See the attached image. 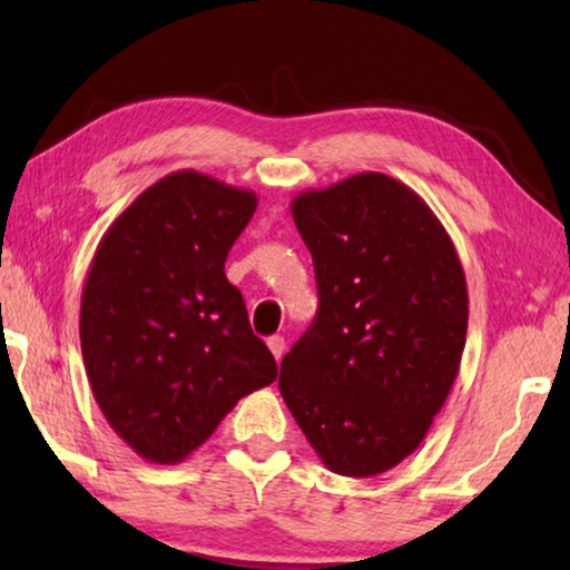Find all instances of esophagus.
Returning <instances> with one entry per match:
<instances>
[{
  "instance_id": "1",
  "label": "esophagus",
  "mask_w": 570,
  "mask_h": 570,
  "mask_svg": "<svg viewBox=\"0 0 570 570\" xmlns=\"http://www.w3.org/2000/svg\"><path fill=\"white\" fill-rule=\"evenodd\" d=\"M268 350H272V354L276 356V360H282L284 356V350H286V342H284V336H268Z\"/></svg>"
}]
</instances>
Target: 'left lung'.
I'll return each mask as SVG.
<instances>
[{
	"label": "left lung",
	"instance_id": "1",
	"mask_svg": "<svg viewBox=\"0 0 570 570\" xmlns=\"http://www.w3.org/2000/svg\"><path fill=\"white\" fill-rule=\"evenodd\" d=\"M320 312L284 356L286 407L336 475L372 478L412 455L460 372L468 284L432 208L384 173L292 200Z\"/></svg>",
	"mask_w": 570,
	"mask_h": 570
}]
</instances>
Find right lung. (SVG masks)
<instances>
[{
    "label": "right lung",
    "instance_id": "obj_1",
    "mask_svg": "<svg viewBox=\"0 0 570 570\" xmlns=\"http://www.w3.org/2000/svg\"><path fill=\"white\" fill-rule=\"evenodd\" d=\"M254 190L176 170L105 230L80 302V344L110 428L156 465H176L246 394L276 380L228 284V248L254 216Z\"/></svg>",
    "mask_w": 570,
    "mask_h": 570
}]
</instances>
